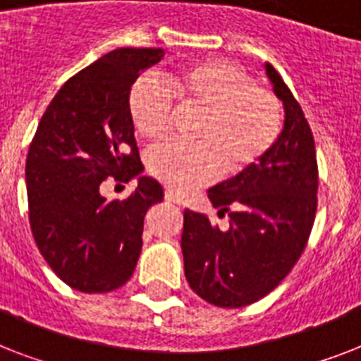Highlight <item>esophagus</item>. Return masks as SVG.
Listing matches in <instances>:
<instances>
[{"label":"esophagus","mask_w":361,"mask_h":361,"mask_svg":"<svg viewBox=\"0 0 361 361\" xmlns=\"http://www.w3.org/2000/svg\"><path fill=\"white\" fill-rule=\"evenodd\" d=\"M164 198H166V202L170 204H176V206H181V198L172 191H166L164 192Z\"/></svg>","instance_id":"34e87169"}]
</instances>
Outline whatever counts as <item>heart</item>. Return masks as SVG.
<instances>
[{
	"instance_id": "b5f03b06",
	"label": "heart",
	"mask_w": 361,
	"mask_h": 361,
	"mask_svg": "<svg viewBox=\"0 0 361 361\" xmlns=\"http://www.w3.org/2000/svg\"><path fill=\"white\" fill-rule=\"evenodd\" d=\"M166 84L180 106L202 112L192 135L195 144L166 142L147 153V170L172 191L206 185L219 172H245L279 136V101L255 87L251 76L225 59L187 65L166 75ZM170 92L149 76L130 87V120L144 140L157 142L169 133L174 112Z\"/></svg>"
}]
</instances>
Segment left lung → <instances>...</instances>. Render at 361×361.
Wrapping results in <instances>:
<instances>
[{"label":"left lung","mask_w":361,"mask_h":361,"mask_svg":"<svg viewBox=\"0 0 361 361\" xmlns=\"http://www.w3.org/2000/svg\"><path fill=\"white\" fill-rule=\"evenodd\" d=\"M285 109L277 140L258 163L208 191L221 231L185 209L181 252L189 286L217 307H243L274 290L302 257L313 228L319 191L314 140L300 104L279 73L264 63Z\"/></svg>","instance_id":"obj_1"}]
</instances>
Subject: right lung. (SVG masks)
I'll use <instances>...</instances> for the list:
<instances>
[{
	"label": "right lung",
	"mask_w": 361,
	"mask_h": 361,
	"mask_svg": "<svg viewBox=\"0 0 361 361\" xmlns=\"http://www.w3.org/2000/svg\"><path fill=\"white\" fill-rule=\"evenodd\" d=\"M163 48H118L61 86L42 114L25 161L30 226L59 279L87 294L130 279L142 251L144 217L163 202L159 181L142 176L129 112L130 86L161 61ZM137 178L125 201L100 183Z\"/></svg>",
	"instance_id": "add662e5"
}]
</instances>
